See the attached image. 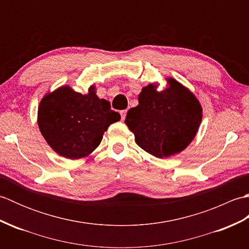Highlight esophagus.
I'll return each instance as SVG.
<instances>
[{
	"mask_svg": "<svg viewBox=\"0 0 249 249\" xmlns=\"http://www.w3.org/2000/svg\"><path fill=\"white\" fill-rule=\"evenodd\" d=\"M121 116H122V120H125V116H126V113H127V110H122L121 111Z\"/></svg>",
	"mask_w": 249,
	"mask_h": 249,
	"instance_id": "obj_1",
	"label": "esophagus"
}]
</instances>
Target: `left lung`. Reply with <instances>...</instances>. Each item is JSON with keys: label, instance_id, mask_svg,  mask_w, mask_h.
Returning a JSON list of instances; mask_svg holds the SVG:
<instances>
[{"label": "left lung", "instance_id": "obj_1", "mask_svg": "<svg viewBox=\"0 0 249 249\" xmlns=\"http://www.w3.org/2000/svg\"><path fill=\"white\" fill-rule=\"evenodd\" d=\"M161 92L149 84L139 94V105L130 108L125 123L136 143L151 155L162 158L182 152L193 141L202 120L195 95L170 78Z\"/></svg>", "mask_w": 249, "mask_h": 249}]
</instances>
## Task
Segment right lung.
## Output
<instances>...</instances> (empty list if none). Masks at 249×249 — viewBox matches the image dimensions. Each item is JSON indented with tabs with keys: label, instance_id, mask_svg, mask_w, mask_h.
Returning a JSON list of instances; mask_svg holds the SVG:
<instances>
[{
	"label": "right lung",
	"instance_id": "add662e5",
	"mask_svg": "<svg viewBox=\"0 0 249 249\" xmlns=\"http://www.w3.org/2000/svg\"><path fill=\"white\" fill-rule=\"evenodd\" d=\"M120 120L108 100L97 97L95 87L86 95L62 87L47 94L38 108L41 135L57 154L70 160L91 154L110 124Z\"/></svg>",
	"mask_w": 249,
	"mask_h": 249
}]
</instances>
